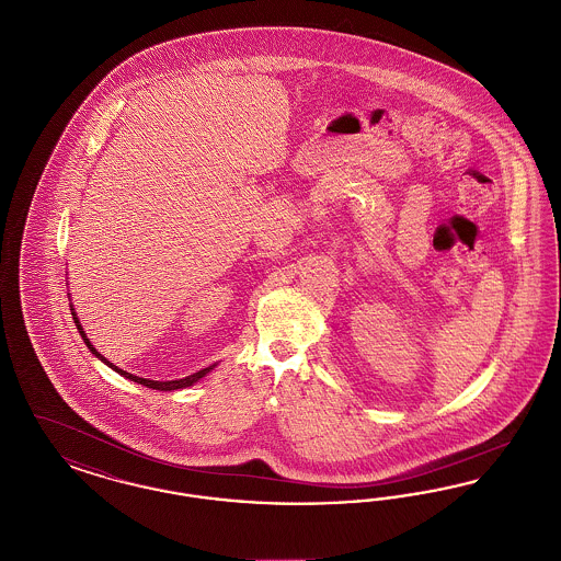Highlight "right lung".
Returning a JSON list of instances; mask_svg holds the SVG:
<instances>
[{
    "mask_svg": "<svg viewBox=\"0 0 561 561\" xmlns=\"http://www.w3.org/2000/svg\"><path fill=\"white\" fill-rule=\"evenodd\" d=\"M73 313V311H71ZM76 316V313H73ZM76 320V325H78V330H80L81 339H83V343L88 345V348L101 359V362H105L108 368H113L115 373L122 374V376H126V378H130L134 382H138V385H142V387H149V389H158V391H174V389H183V387H191L193 382H197L202 376H206V374L213 370L214 366H208V368H204V370H199V373L191 374V376H185V378H179V380H165V382H161V380H149V378H140V376H134V374L126 373V370H122V368H117V366H113V364H108L107 359L94 348V345L85 339V334H83V328L80 325V320L78 318H73Z\"/></svg>",
    "mask_w": 561,
    "mask_h": 561,
    "instance_id": "right-lung-1",
    "label": "right lung"
}]
</instances>
